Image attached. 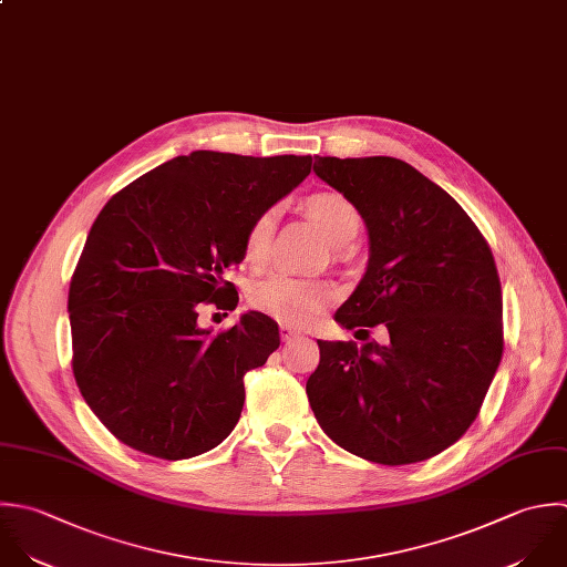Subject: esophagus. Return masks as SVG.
<instances>
[{
	"instance_id": "esophagus-1",
	"label": "esophagus",
	"mask_w": 567,
	"mask_h": 567,
	"mask_svg": "<svg viewBox=\"0 0 567 567\" xmlns=\"http://www.w3.org/2000/svg\"><path fill=\"white\" fill-rule=\"evenodd\" d=\"M300 333L296 331V329H291V327H287V324H280V338H282V342H291L293 338H298Z\"/></svg>"
}]
</instances>
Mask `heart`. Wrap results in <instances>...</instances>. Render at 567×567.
<instances>
[{
	"label": "heart",
	"mask_w": 567,
	"mask_h": 567,
	"mask_svg": "<svg viewBox=\"0 0 567 567\" xmlns=\"http://www.w3.org/2000/svg\"><path fill=\"white\" fill-rule=\"evenodd\" d=\"M307 216L324 231V236L344 247L355 240L362 227L358 207L340 192L322 189L305 198ZM276 229V212L267 209L258 214L245 231V260L260 269L271 254V238ZM338 289L327 280H307L285 274L269 276L256 282L249 291V302L256 311L282 322L287 327H309L316 322L336 300Z\"/></svg>",
	"instance_id": "1"
}]
</instances>
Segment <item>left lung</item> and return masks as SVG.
I'll return each mask as SVG.
<instances>
[{
    "label": "left lung",
    "mask_w": 567,
    "mask_h": 567,
    "mask_svg": "<svg viewBox=\"0 0 567 567\" xmlns=\"http://www.w3.org/2000/svg\"><path fill=\"white\" fill-rule=\"evenodd\" d=\"M313 172L369 231L367 274L336 322L367 338L364 327L384 324L391 338L386 347L318 340L320 364L307 380L313 415L362 460L435 457L471 429L502 362L493 251L462 205L400 158L316 156Z\"/></svg>",
    "instance_id": "left-lung-1"
}]
</instances>
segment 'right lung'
<instances>
[{
  "label": "right lung",
  "mask_w": 567,
  "mask_h": 567,
  "mask_svg": "<svg viewBox=\"0 0 567 567\" xmlns=\"http://www.w3.org/2000/svg\"><path fill=\"white\" fill-rule=\"evenodd\" d=\"M311 163L196 150L132 181L99 212L68 291L72 373L118 442L176 462L234 431L243 378L280 347L278 324L247 311L212 336L198 309H236L225 271L243 262L249 223Z\"/></svg>",
  "instance_id": "right-lung-1"
}]
</instances>
